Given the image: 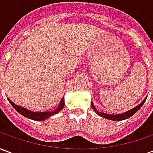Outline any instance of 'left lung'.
Returning <instances> with one entry per match:
<instances>
[{
	"mask_svg": "<svg viewBox=\"0 0 153 153\" xmlns=\"http://www.w3.org/2000/svg\"><path fill=\"white\" fill-rule=\"evenodd\" d=\"M146 99H147V98H145V99L143 100L140 104H139V105H138L137 106H135L134 108L129 110V111H125V113H122V114H117V115H110V114H106V113L99 112V111L95 108V106H93V102H92V105H91V106H92V107H93V109L95 111V112H96L98 115H100V116L103 117V118L108 119V120H123L129 118V117H131L133 115H134L135 113L137 112L138 110L141 108L142 106L143 105V103L145 102Z\"/></svg>",
	"mask_w": 153,
	"mask_h": 153,
	"instance_id": "1",
	"label": "left lung"
}]
</instances>
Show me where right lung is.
<instances>
[{"label":"right lung","instance_id":"obj_1","mask_svg":"<svg viewBox=\"0 0 153 153\" xmlns=\"http://www.w3.org/2000/svg\"><path fill=\"white\" fill-rule=\"evenodd\" d=\"M8 100L9 102H10V103L11 104V106H13L19 114H21L22 115H24L25 117L31 119V120H46V119H47L48 117L51 116V115H56L57 113L60 112V111L64 108V106H65V100H64V97H62V99H61L60 104H59V106H58L56 110L52 111L33 112V111H31L26 109V108H24V107H21V106L16 105V104H15L13 102H11L9 98Z\"/></svg>","mask_w":153,"mask_h":153}]
</instances>
